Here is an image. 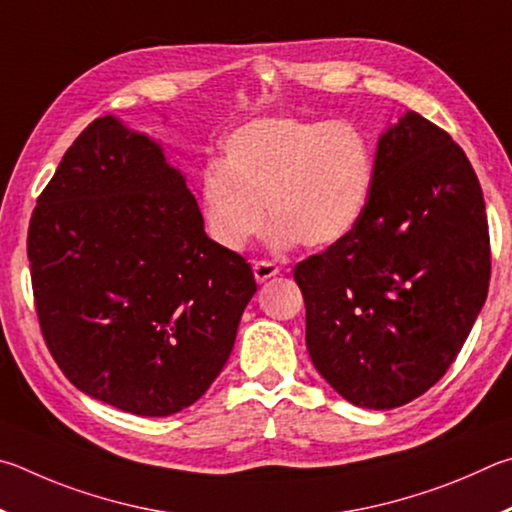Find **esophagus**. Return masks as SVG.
Here are the masks:
<instances>
[{"mask_svg": "<svg viewBox=\"0 0 512 512\" xmlns=\"http://www.w3.org/2000/svg\"><path fill=\"white\" fill-rule=\"evenodd\" d=\"M279 272H281V267L276 265V263H272V261H256L254 263V276H256L258 283L270 281L272 276H276Z\"/></svg>", "mask_w": 512, "mask_h": 512, "instance_id": "obj_1", "label": "esophagus"}]
</instances>
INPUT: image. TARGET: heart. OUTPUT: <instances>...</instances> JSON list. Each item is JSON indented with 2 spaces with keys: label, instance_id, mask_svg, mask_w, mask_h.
Instances as JSON below:
<instances>
[{
  "label": "heart",
  "instance_id": "b5f03b06",
  "mask_svg": "<svg viewBox=\"0 0 512 512\" xmlns=\"http://www.w3.org/2000/svg\"><path fill=\"white\" fill-rule=\"evenodd\" d=\"M373 182V146L355 123L270 116L224 141L222 166L200 177V209L229 251L245 249L267 213L274 249H326L360 224Z\"/></svg>",
  "mask_w": 512,
  "mask_h": 512
}]
</instances>
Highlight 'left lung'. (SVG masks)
I'll return each instance as SVG.
<instances>
[{
	"mask_svg": "<svg viewBox=\"0 0 512 512\" xmlns=\"http://www.w3.org/2000/svg\"><path fill=\"white\" fill-rule=\"evenodd\" d=\"M294 281L310 360L339 396L393 409L434 387L490 283L486 202L450 134L411 110L389 125L360 224L294 267Z\"/></svg>",
	"mask_w": 512,
	"mask_h": 512,
	"instance_id": "8db88e82",
	"label": "left lung"
}]
</instances>
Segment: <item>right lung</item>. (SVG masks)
Returning a JSON list of instances; mask_svg holds the SVG:
<instances>
[{"label": "right lung", "instance_id": "right-lung-1", "mask_svg": "<svg viewBox=\"0 0 512 512\" xmlns=\"http://www.w3.org/2000/svg\"><path fill=\"white\" fill-rule=\"evenodd\" d=\"M40 328L76 389L134 416L200 400L256 294L161 143L107 114L38 197L26 240Z\"/></svg>", "mask_w": 512, "mask_h": 512}]
</instances>
